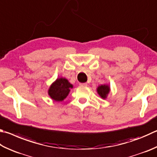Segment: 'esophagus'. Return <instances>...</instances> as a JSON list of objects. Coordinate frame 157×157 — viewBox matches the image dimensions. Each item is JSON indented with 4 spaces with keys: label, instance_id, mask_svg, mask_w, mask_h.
Returning a JSON list of instances; mask_svg holds the SVG:
<instances>
[{
    "label": "esophagus",
    "instance_id": "34e87169",
    "mask_svg": "<svg viewBox=\"0 0 157 157\" xmlns=\"http://www.w3.org/2000/svg\"><path fill=\"white\" fill-rule=\"evenodd\" d=\"M81 86H87V84L86 83H80L79 84Z\"/></svg>",
    "mask_w": 157,
    "mask_h": 157
}]
</instances>
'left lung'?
Instances as JSON below:
<instances>
[{
  "instance_id": "1",
  "label": "left lung",
  "mask_w": 157,
  "mask_h": 157,
  "mask_svg": "<svg viewBox=\"0 0 157 157\" xmlns=\"http://www.w3.org/2000/svg\"><path fill=\"white\" fill-rule=\"evenodd\" d=\"M97 91L101 98L106 99L108 94L110 92V87L106 84L101 85V86H98Z\"/></svg>"
}]
</instances>
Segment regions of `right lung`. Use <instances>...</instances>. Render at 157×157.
<instances>
[{"mask_svg": "<svg viewBox=\"0 0 157 157\" xmlns=\"http://www.w3.org/2000/svg\"><path fill=\"white\" fill-rule=\"evenodd\" d=\"M73 85L65 78H58L51 85L48 91L49 96L53 100L61 101L67 98Z\"/></svg>", "mask_w": 157, "mask_h": 157, "instance_id": "1", "label": "right lung"}]
</instances>
